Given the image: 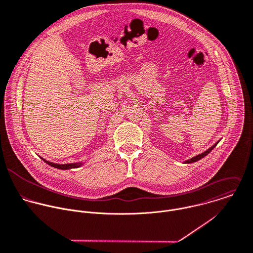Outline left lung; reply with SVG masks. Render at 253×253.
Returning <instances> with one entry per match:
<instances>
[{
  "instance_id": "left-lung-1",
  "label": "left lung",
  "mask_w": 253,
  "mask_h": 253,
  "mask_svg": "<svg viewBox=\"0 0 253 253\" xmlns=\"http://www.w3.org/2000/svg\"><path fill=\"white\" fill-rule=\"evenodd\" d=\"M220 141H218L216 144H214L210 149H208L207 151H205L204 153H202V154H200V155H197V156H195V157H193V158H191V159H189V160H187V161H185L184 162V164H192V163H195V162H197V161H199V160H201V159H203L205 156H207L216 146H217V144L219 143Z\"/></svg>"
}]
</instances>
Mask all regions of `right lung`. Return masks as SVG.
Instances as JSON below:
<instances>
[{
  "mask_svg": "<svg viewBox=\"0 0 253 253\" xmlns=\"http://www.w3.org/2000/svg\"><path fill=\"white\" fill-rule=\"evenodd\" d=\"M42 159V158H41ZM47 165L55 168V169H77V168H80L82 167L84 164L83 163H73V164H65V165H60V164H54V163H51L49 161H46L44 159H42Z\"/></svg>",
  "mask_w": 253,
  "mask_h": 253,
  "instance_id": "1",
  "label": "right lung"
}]
</instances>
